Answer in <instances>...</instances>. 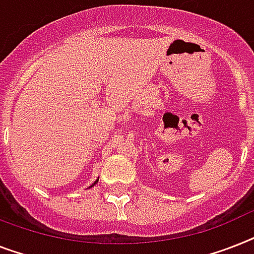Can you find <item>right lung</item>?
Wrapping results in <instances>:
<instances>
[{"label":"right lung","instance_id":"1","mask_svg":"<svg viewBox=\"0 0 254 254\" xmlns=\"http://www.w3.org/2000/svg\"><path fill=\"white\" fill-rule=\"evenodd\" d=\"M96 183H98V180H96V181H95V183H94V184H92V185H95V184H96Z\"/></svg>","mask_w":254,"mask_h":254}]
</instances>
